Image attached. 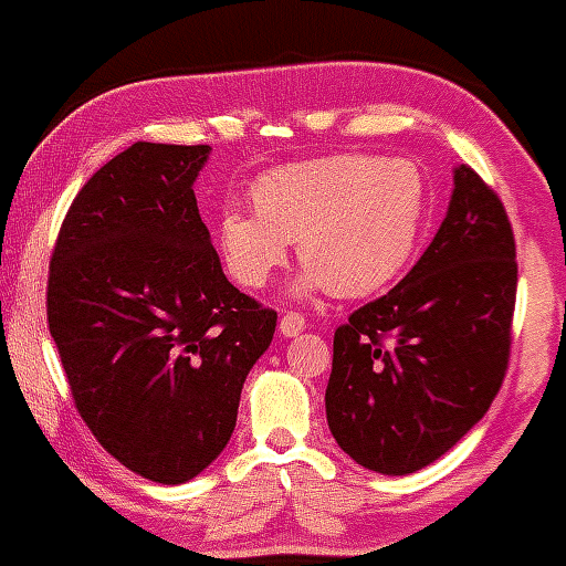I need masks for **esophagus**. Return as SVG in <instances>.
<instances>
[{"instance_id": "esophagus-1", "label": "esophagus", "mask_w": 566, "mask_h": 566, "mask_svg": "<svg viewBox=\"0 0 566 566\" xmlns=\"http://www.w3.org/2000/svg\"><path fill=\"white\" fill-rule=\"evenodd\" d=\"M305 329V319L301 314H284L282 322H279V333L284 337H295Z\"/></svg>"}]
</instances>
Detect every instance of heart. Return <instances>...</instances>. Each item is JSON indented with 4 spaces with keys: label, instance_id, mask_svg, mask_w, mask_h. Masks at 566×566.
I'll return each instance as SVG.
<instances>
[{
    "label": "heart",
    "instance_id": "obj_1",
    "mask_svg": "<svg viewBox=\"0 0 566 566\" xmlns=\"http://www.w3.org/2000/svg\"><path fill=\"white\" fill-rule=\"evenodd\" d=\"M255 212L226 210L218 244L231 276L261 290L290 242L305 263L297 290L367 297L394 282L418 250L428 184L409 159L335 154L292 161L252 186Z\"/></svg>",
    "mask_w": 566,
    "mask_h": 566
}]
</instances>
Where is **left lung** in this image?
Here are the masks:
<instances>
[{
  "mask_svg": "<svg viewBox=\"0 0 566 566\" xmlns=\"http://www.w3.org/2000/svg\"><path fill=\"white\" fill-rule=\"evenodd\" d=\"M516 279L503 201L458 165L450 210L420 261L335 329L324 405L340 450L386 476L450 452L503 386Z\"/></svg>",
  "mask_w": 566,
  "mask_h": 566,
  "instance_id": "8db88e82",
  "label": "left lung"
}]
</instances>
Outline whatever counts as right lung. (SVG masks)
<instances>
[{
	"instance_id": "right-lung-1",
	"label": "right lung",
	"mask_w": 566,
	"mask_h": 566,
	"mask_svg": "<svg viewBox=\"0 0 566 566\" xmlns=\"http://www.w3.org/2000/svg\"><path fill=\"white\" fill-rule=\"evenodd\" d=\"M210 146L138 140L97 170L50 261L48 322L74 405L103 450L184 484L229 444L276 311L239 292L201 223Z\"/></svg>"
}]
</instances>
